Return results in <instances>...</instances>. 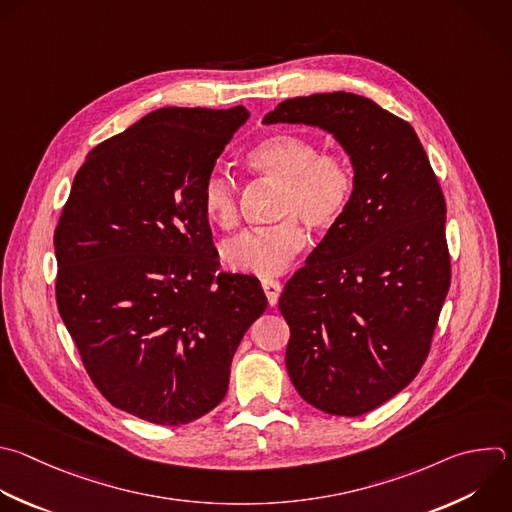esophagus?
<instances>
[{"label":"esophagus","mask_w":512,"mask_h":512,"mask_svg":"<svg viewBox=\"0 0 512 512\" xmlns=\"http://www.w3.org/2000/svg\"><path fill=\"white\" fill-rule=\"evenodd\" d=\"M261 285H263V291H265V295H267L269 305H277L279 293H281L279 281H275V279H261Z\"/></svg>","instance_id":"esophagus-1"}]
</instances>
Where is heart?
<instances>
[{
	"instance_id": "1",
	"label": "heart",
	"mask_w": 512,
	"mask_h": 512,
	"mask_svg": "<svg viewBox=\"0 0 512 512\" xmlns=\"http://www.w3.org/2000/svg\"><path fill=\"white\" fill-rule=\"evenodd\" d=\"M247 166L261 179L279 185L277 225L243 231L221 247V259L231 271L271 277L305 247L307 233L299 221L323 231L348 209L354 177L350 164L335 154H319L311 138L277 132L263 138L247 154ZM201 209L209 223L229 231L239 221L237 191L221 173L207 177Z\"/></svg>"
}]
</instances>
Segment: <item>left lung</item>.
Returning a JSON list of instances; mask_svg holds the SVG:
<instances>
[{"mask_svg": "<svg viewBox=\"0 0 512 512\" xmlns=\"http://www.w3.org/2000/svg\"><path fill=\"white\" fill-rule=\"evenodd\" d=\"M305 124L350 156L348 209L285 285V366L325 414L362 416L420 372L450 287L446 205L414 128L352 92L283 100L263 124Z\"/></svg>", "mask_w": 512, "mask_h": 512, "instance_id": "obj_1", "label": "left lung"}]
</instances>
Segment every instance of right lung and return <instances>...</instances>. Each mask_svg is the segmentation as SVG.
<instances>
[{"mask_svg":"<svg viewBox=\"0 0 512 512\" xmlns=\"http://www.w3.org/2000/svg\"><path fill=\"white\" fill-rule=\"evenodd\" d=\"M249 110L158 108L98 144L54 235L60 315L116 408L189 424L227 394L233 356L267 309L259 279L215 275L201 191Z\"/></svg>","mask_w":512,"mask_h":512,"instance_id":"obj_1","label":"right lung"}]
</instances>
